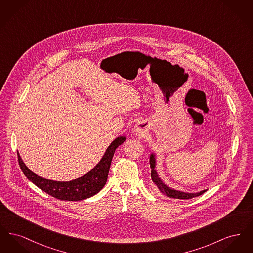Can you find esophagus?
I'll return each mask as SVG.
<instances>
[{
  "label": "esophagus",
  "mask_w": 253,
  "mask_h": 253,
  "mask_svg": "<svg viewBox=\"0 0 253 253\" xmlns=\"http://www.w3.org/2000/svg\"><path fill=\"white\" fill-rule=\"evenodd\" d=\"M134 131L137 133H142L145 132L144 124L142 122H138L135 127H134Z\"/></svg>",
  "instance_id": "1"
}]
</instances>
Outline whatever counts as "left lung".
Segmentation results:
<instances>
[{"label":"left lung","mask_w":253,"mask_h":253,"mask_svg":"<svg viewBox=\"0 0 253 253\" xmlns=\"http://www.w3.org/2000/svg\"><path fill=\"white\" fill-rule=\"evenodd\" d=\"M150 164H151V168H152V172H151V176H152V179L155 182V184L157 185L158 190L167 195L168 197L170 198H176V199H191L193 197H196V196H199L201 194H203L205 192H207V190H203L201 191L200 193H184V192H179V191H176V190H173V189H170L169 188L168 186H166L162 181L160 180V178L158 177L157 175V171L155 170V167H156V159H155V156L152 154L151 157H150Z\"/></svg>","instance_id":"obj_1"}]
</instances>
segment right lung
<instances>
[{"label":"right lung","mask_w":253,"mask_h":253,"mask_svg":"<svg viewBox=\"0 0 253 253\" xmlns=\"http://www.w3.org/2000/svg\"><path fill=\"white\" fill-rule=\"evenodd\" d=\"M124 140V136L116 138L107 148L104 156L96 167L84 176L75 180L60 182L42 178L25 166L18 153L19 165L24 175L49 195L60 200L80 201L95 195L104 187L108 178L109 169L115 151Z\"/></svg>","instance_id":"obj_1"}]
</instances>
